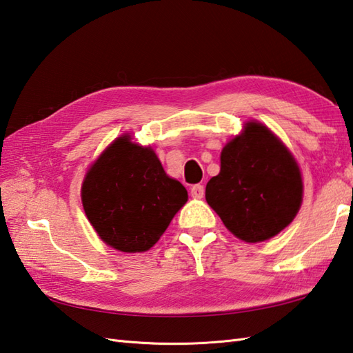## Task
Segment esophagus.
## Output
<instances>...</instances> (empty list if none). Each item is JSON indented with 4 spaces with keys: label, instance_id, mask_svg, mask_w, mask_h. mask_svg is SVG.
I'll return each mask as SVG.
<instances>
[{
    "label": "esophagus",
    "instance_id": "1",
    "mask_svg": "<svg viewBox=\"0 0 353 353\" xmlns=\"http://www.w3.org/2000/svg\"><path fill=\"white\" fill-rule=\"evenodd\" d=\"M191 196L196 199H201L205 196V186L203 185H194L191 188Z\"/></svg>",
    "mask_w": 353,
    "mask_h": 353
}]
</instances>
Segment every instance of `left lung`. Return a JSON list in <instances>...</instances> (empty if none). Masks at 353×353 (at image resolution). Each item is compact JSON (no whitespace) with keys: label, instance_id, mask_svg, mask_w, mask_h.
Segmentation results:
<instances>
[{"label":"left lung","instance_id":"left-lung-1","mask_svg":"<svg viewBox=\"0 0 353 353\" xmlns=\"http://www.w3.org/2000/svg\"><path fill=\"white\" fill-rule=\"evenodd\" d=\"M220 161V172L206 185V201L236 238L265 241L294 220L303 196L301 168L272 130L245 123Z\"/></svg>","mask_w":353,"mask_h":353}]
</instances>
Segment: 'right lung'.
Masks as SVG:
<instances>
[{
  "mask_svg": "<svg viewBox=\"0 0 353 353\" xmlns=\"http://www.w3.org/2000/svg\"><path fill=\"white\" fill-rule=\"evenodd\" d=\"M186 200L185 186L167 176L150 147L117 138L81 185L89 223L108 245L125 253L147 252L159 241Z\"/></svg>",
  "mask_w": 353,
  "mask_h": 353,
  "instance_id": "add662e5",
  "label": "right lung"
}]
</instances>
